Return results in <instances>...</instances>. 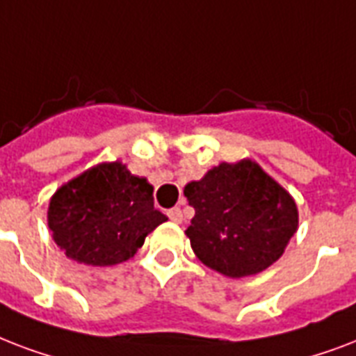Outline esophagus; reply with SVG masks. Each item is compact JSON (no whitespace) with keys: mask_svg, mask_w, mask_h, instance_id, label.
Wrapping results in <instances>:
<instances>
[{"mask_svg":"<svg viewBox=\"0 0 356 356\" xmlns=\"http://www.w3.org/2000/svg\"><path fill=\"white\" fill-rule=\"evenodd\" d=\"M169 217H170V221H175V222H181V219H184V216H181V209L178 208V206L169 209Z\"/></svg>","mask_w":356,"mask_h":356,"instance_id":"esophagus-1","label":"esophagus"}]
</instances>
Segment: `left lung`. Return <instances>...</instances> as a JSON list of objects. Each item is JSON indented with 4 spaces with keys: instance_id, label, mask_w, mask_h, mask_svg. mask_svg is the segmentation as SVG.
<instances>
[{
    "instance_id": "8db88e82",
    "label": "left lung",
    "mask_w": 356,
    "mask_h": 356,
    "mask_svg": "<svg viewBox=\"0 0 356 356\" xmlns=\"http://www.w3.org/2000/svg\"><path fill=\"white\" fill-rule=\"evenodd\" d=\"M184 195L195 208L186 230L193 252L225 277L266 271L299 227L293 197L249 158L211 167Z\"/></svg>"
}]
</instances>
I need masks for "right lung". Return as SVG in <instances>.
I'll return each instance as SVG.
<instances>
[{
  "label": "right lung",
  "mask_w": 356,
  "mask_h": 356,
  "mask_svg": "<svg viewBox=\"0 0 356 356\" xmlns=\"http://www.w3.org/2000/svg\"><path fill=\"white\" fill-rule=\"evenodd\" d=\"M154 187L122 161L83 170L51 195L48 227L66 258L85 266L129 260L167 217L154 208Z\"/></svg>",
  "instance_id": "obj_1"
}]
</instances>
